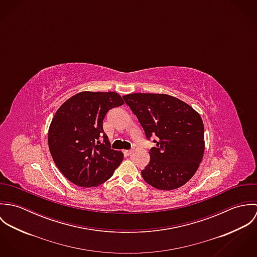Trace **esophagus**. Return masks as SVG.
<instances>
[{
    "instance_id": "34e87169",
    "label": "esophagus",
    "mask_w": 257,
    "mask_h": 257,
    "mask_svg": "<svg viewBox=\"0 0 257 257\" xmlns=\"http://www.w3.org/2000/svg\"><path fill=\"white\" fill-rule=\"evenodd\" d=\"M124 153H125L126 155H131V154L133 153V151H132V150H124Z\"/></svg>"
}]
</instances>
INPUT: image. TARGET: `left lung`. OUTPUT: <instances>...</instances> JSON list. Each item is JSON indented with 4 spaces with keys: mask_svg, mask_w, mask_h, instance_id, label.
Wrapping results in <instances>:
<instances>
[{
    "mask_svg": "<svg viewBox=\"0 0 257 257\" xmlns=\"http://www.w3.org/2000/svg\"><path fill=\"white\" fill-rule=\"evenodd\" d=\"M137 115L147 140L156 147L142 171L147 183L159 190H174L187 183L203 159L204 123L201 115L183 101L166 94L135 93L122 96Z\"/></svg>",
    "mask_w": 257,
    "mask_h": 257,
    "instance_id": "left-lung-1",
    "label": "left lung"
}]
</instances>
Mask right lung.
Segmentation results:
<instances>
[{"label":"right lung","mask_w":257,"mask_h":257,"mask_svg":"<svg viewBox=\"0 0 257 257\" xmlns=\"http://www.w3.org/2000/svg\"><path fill=\"white\" fill-rule=\"evenodd\" d=\"M123 104L114 92H81L55 112L48 131V147L60 172L80 187H97L112 176L123 159L110 148L103 130L109 110ZM103 135L102 144L98 138Z\"/></svg>","instance_id":"obj_1"}]
</instances>
